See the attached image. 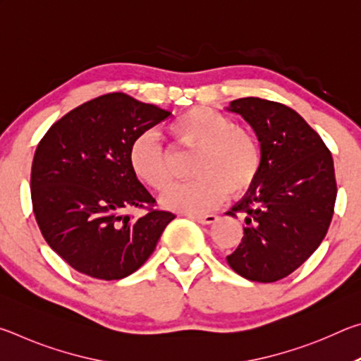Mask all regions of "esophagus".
I'll return each instance as SVG.
<instances>
[{"instance_id":"esophagus-1","label":"esophagus","mask_w":361,"mask_h":361,"mask_svg":"<svg viewBox=\"0 0 361 361\" xmlns=\"http://www.w3.org/2000/svg\"><path fill=\"white\" fill-rule=\"evenodd\" d=\"M189 218L200 224H213L218 219L216 215H189Z\"/></svg>"}]
</instances>
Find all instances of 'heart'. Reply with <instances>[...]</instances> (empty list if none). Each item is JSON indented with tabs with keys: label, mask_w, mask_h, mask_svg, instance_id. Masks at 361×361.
Segmentation results:
<instances>
[{
	"label": "heart",
	"mask_w": 361,
	"mask_h": 361,
	"mask_svg": "<svg viewBox=\"0 0 361 361\" xmlns=\"http://www.w3.org/2000/svg\"><path fill=\"white\" fill-rule=\"evenodd\" d=\"M167 130L176 145L197 149L192 161L195 178L173 186L162 197L169 210L202 215L221 204L228 191L245 192L259 173L261 152L253 133L216 109H188L169 122ZM129 166L135 178L154 191H166L172 183L169 152L151 132L133 138Z\"/></svg>",
	"instance_id": "b5f03b06"
}]
</instances>
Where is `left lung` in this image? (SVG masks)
<instances>
[{"mask_svg": "<svg viewBox=\"0 0 361 361\" xmlns=\"http://www.w3.org/2000/svg\"><path fill=\"white\" fill-rule=\"evenodd\" d=\"M245 119L261 145L259 173L228 212L243 216V237L228 264L252 282H277L312 255L331 223V152L295 109L258 97L226 108Z\"/></svg>", "mask_w": 361, "mask_h": 361, "instance_id": "obj_1", "label": "left lung"}]
</instances>
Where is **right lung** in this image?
<instances>
[{
    "instance_id": "1",
    "label": "right lung",
    "mask_w": 361,
    "mask_h": 361,
    "mask_svg": "<svg viewBox=\"0 0 361 361\" xmlns=\"http://www.w3.org/2000/svg\"><path fill=\"white\" fill-rule=\"evenodd\" d=\"M172 114L114 92L85 102L57 121L32 166L33 212L46 242L78 272L119 280L145 264L173 213L132 209L156 199L129 166L133 138Z\"/></svg>"
}]
</instances>
